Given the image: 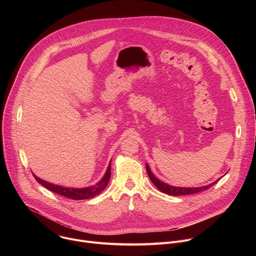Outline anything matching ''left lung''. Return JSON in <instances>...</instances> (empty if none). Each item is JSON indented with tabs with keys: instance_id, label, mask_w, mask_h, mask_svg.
Returning a JSON list of instances; mask_svg holds the SVG:
<instances>
[{
	"instance_id": "left-lung-1",
	"label": "left lung",
	"mask_w": 256,
	"mask_h": 256,
	"mask_svg": "<svg viewBox=\"0 0 256 256\" xmlns=\"http://www.w3.org/2000/svg\"><path fill=\"white\" fill-rule=\"evenodd\" d=\"M146 169H147V172H148V175L151 179V181L153 182V184H155V186L161 192H164V194H167L169 196H188V194H198L200 192H204V190H206L208 188H210L212 186H214L216 181L212 182V184H208V186H202V188H175V186H168L166 184H164V182L160 181L157 177L154 176V174L151 172L150 168L148 165H146Z\"/></svg>"
}]
</instances>
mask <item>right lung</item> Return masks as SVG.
<instances>
[{"label": "right lung", "instance_id": "add662e5", "mask_svg": "<svg viewBox=\"0 0 256 256\" xmlns=\"http://www.w3.org/2000/svg\"><path fill=\"white\" fill-rule=\"evenodd\" d=\"M110 175H112V169H110V163H109L105 175L98 182V184L93 186L85 188H62V186H60L52 184H50V182H46V181L38 178V176H35V175H34V178L36 179V181L38 182V184L44 186L46 188H48V190H50L52 192H56L60 196H62L64 198H72V200H86V198H94V196H98L107 186L108 181H109V179H110Z\"/></svg>", "mask_w": 256, "mask_h": 256}]
</instances>
